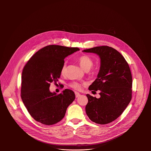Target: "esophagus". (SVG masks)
Returning <instances> with one entry per match:
<instances>
[{
  "mask_svg": "<svg viewBox=\"0 0 151 151\" xmlns=\"http://www.w3.org/2000/svg\"><path fill=\"white\" fill-rule=\"evenodd\" d=\"M75 95H76V98H78V97L81 96V94L79 92H75Z\"/></svg>",
  "mask_w": 151,
  "mask_h": 151,
  "instance_id": "esophagus-1",
  "label": "esophagus"
}]
</instances>
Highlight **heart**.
<instances>
[{
  "label": "heart",
  "mask_w": 151,
  "mask_h": 151,
  "mask_svg": "<svg viewBox=\"0 0 151 151\" xmlns=\"http://www.w3.org/2000/svg\"><path fill=\"white\" fill-rule=\"evenodd\" d=\"M78 63L80 65L81 67L86 71H89L93 65V60L91 59V58H90L89 56H86V55H83L80 56L78 59ZM60 73L62 75L65 76L66 73V65L65 63H64L62 68H61V70H60ZM85 84L84 83H78L77 81H73L72 83H71L70 84V86L71 88H73V89H76V90H81L82 88V86H84Z\"/></svg>",
  "instance_id": "obj_1"
}]
</instances>
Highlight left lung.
I'll return each instance as SVG.
<instances>
[{
  "label": "left lung",
  "mask_w": 151,
  "mask_h": 151,
  "mask_svg": "<svg viewBox=\"0 0 151 151\" xmlns=\"http://www.w3.org/2000/svg\"><path fill=\"white\" fill-rule=\"evenodd\" d=\"M83 52L96 53L101 59L97 78L88 88L92 92L99 90L101 97L86 94V114L92 122L106 124L117 119L131 100L132 79L129 65L120 53L108 46Z\"/></svg>",
  "instance_id": "obj_1"
}]
</instances>
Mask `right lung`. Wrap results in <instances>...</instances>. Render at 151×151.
I'll return each mask as SVG.
<instances>
[{"mask_svg":"<svg viewBox=\"0 0 151 151\" xmlns=\"http://www.w3.org/2000/svg\"><path fill=\"white\" fill-rule=\"evenodd\" d=\"M78 47L48 45L36 52L25 65L22 76L21 97L30 115L45 125L62 120L67 108L75 99L74 92L65 89L58 95L49 90L57 82L65 58L79 50Z\"/></svg>","mask_w":151,"mask_h":151,"instance_id":"right-lung-1","label":"right lung"}]
</instances>
